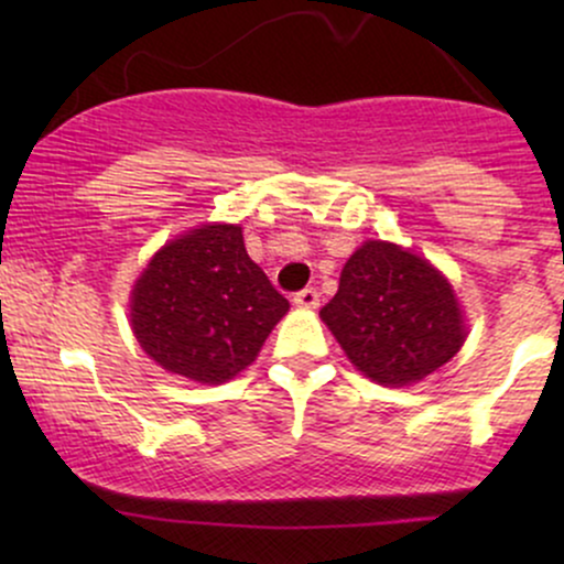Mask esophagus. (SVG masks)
Returning <instances> with one entry per match:
<instances>
[{
    "instance_id": "esophagus-1",
    "label": "esophagus",
    "mask_w": 564,
    "mask_h": 564,
    "mask_svg": "<svg viewBox=\"0 0 564 564\" xmlns=\"http://www.w3.org/2000/svg\"><path fill=\"white\" fill-rule=\"evenodd\" d=\"M294 304H296V307L313 310V307H318V304H321V294L315 289H302V291H296V294H294Z\"/></svg>"
}]
</instances>
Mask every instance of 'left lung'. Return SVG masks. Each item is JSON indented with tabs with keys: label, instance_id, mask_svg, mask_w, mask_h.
I'll list each match as a JSON object with an SVG mask.
<instances>
[{
	"label": "left lung",
	"instance_id": "left-lung-1",
	"mask_svg": "<svg viewBox=\"0 0 564 564\" xmlns=\"http://www.w3.org/2000/svg\"><path fill=\"white\" fill-rule=\"evenodd\" d=\"M347 358L368 379L403 387L448 364L467 339L451 283L422 257L366 241L321 310Z\"/></svg>",
	"mask_w": 564,
	"mask_h": 564
}]
</instances>
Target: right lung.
Instances as JSON below:
<instances>
[{
    "label": "right lung",
    "mask_w": 564,
    "mask_h": 564,
    "mask_svg": "<svg viewBox=\"0 0 564 564\" xmlns=\"http://www.w3.org/2000/svg\"><path fill=\"white\" fill-rule=\"evenodd\" d=\"M129 310L140 347L161 368L219 384L257 358L289 300L246 254L238 225H204L153 257Z\"/></svg>",
    "instance_id": "right-lung-1"
}]
</instances>
